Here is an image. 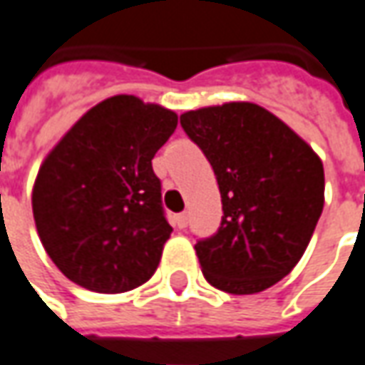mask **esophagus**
<instances>
[{"label":"esophagus","instance_id":"34e87169","mask_svg":"<svg viewBox=\"0 0 365 365\" xmlns=\"http://www.w3.org/2000/svg\"><path fill=\"white\" fill-rule=\"evenodd\" d=\"M188 225V215L187 212H180V215H177V227L178 229H185Z\"/></svg>","mask_w":365,"mask_h":365}]
</instances>
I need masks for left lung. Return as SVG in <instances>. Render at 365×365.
<instances>
[{"label":"left lung","instance_id":"8db88e82","mask_svg":"<svg viewBox=\"0 0 365 365\" xmlns=\"http://www.w3.org/2000/svg\"><path fill=\"white\" fill-rule=\"evenodd\" d=\"M180 126L221 190V227L195 245L205 279L233 295L275 285L299 263L324 211L319 156L251 102L190 110Z\"/></svg>","mask_w":365,"mask_h":365}]
</instances>
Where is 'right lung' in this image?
Masks as SVG:
<instances>
[{"label":"right lung","instance_id":"obj_1","mask_svg":"<svg viewBox=\"0 0 365 365\" xmlns=\"http://www.w3.org/2000/svg\"><path fill=\"white\" fill-rule=\"evenodd\" d=\"M178 116L136 96L90 108L53 146L31 192L46 253L70 281L98 293L143 285L173 233L153 158Z\"/></svg>","mask_w":365,"mask_h":365}]
</instances>
